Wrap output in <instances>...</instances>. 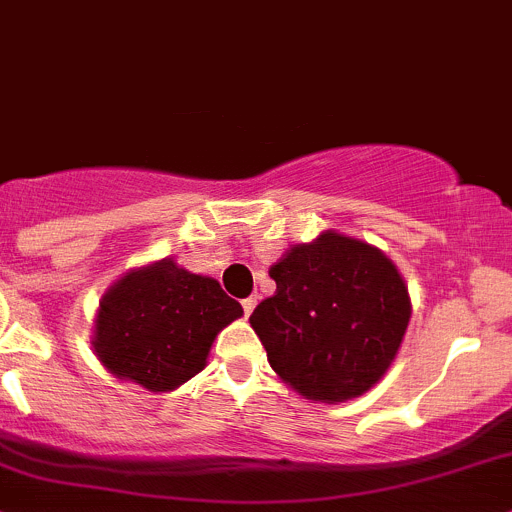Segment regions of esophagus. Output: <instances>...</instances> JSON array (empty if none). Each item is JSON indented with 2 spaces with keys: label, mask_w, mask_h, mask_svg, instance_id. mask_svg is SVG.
Listing matches in <instances>:
<instances>
[{
  "label": "esophagus",
  "mask_w": 512,
  "mask_h": 512,
  "mask_svg": "<svg viewBox=\"0 0 512 512\" xmlns=\"http://www.w3.org/2000/svg\"><path fill=\"white\" fill-rule=\"evenodd\" d=\"M255 304H257V294H250L247 299H242V309H245V317H250L252 309H255Z\"/></svg>",
  "instance_id": "34e87169"
}]
</instances>
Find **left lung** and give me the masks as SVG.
<instances>
[{
	"label": "left lung",
	"instance_id": "8db88e82",
	"mask_svg": "<svg viewBox=\"0 0 512 512\" xmlns=\"http://www.w3.org/2000/svg\"><path fill=\"white\" fill-rule=\"evenodd\" d=\"M270 277L275 294L257 304L250 324L287 386L339 404L384 379L409 327L411 297L379 247L324 230L289 247Z\"/></svg>",
	"mask_w": 512,
	"mask_h": 512
}]
</instances>
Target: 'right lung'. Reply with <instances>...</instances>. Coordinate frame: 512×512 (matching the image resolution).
Instances as JSON below:
<instances>
[{"mask_svg": "<svg viewBox=\"0 0 512 512\" xmlns=\"http://www.w3.org/2000/svg\"><path fill=\"white\" fill-rule=\"evenodd\" d=\"M242 317L215 277L173 257L128 270L103 292L91 347L116 379L173 391L208 364L215 337Z\"/></svg>", "mask_w": 512, "mask_h": 512, "instance_id": "obj_1", "label": "right lung"}]
</instances>
